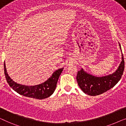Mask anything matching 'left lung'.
<instances>
[{"label":"left lung","instance_id":"1","mask_svg":"<svg viewBox=\"0 0 126 126\" xmlns=\"http://www.w3.org/2000/svg\"><path fill=\"white\" fill-rule=\"evenodd\" d=\"M119 47L122 52V61L117 69L112 74L102 77H97L87 73L83 69L77 72V81L80 89L90 96H97L110 90L119 82L123 75L125 68V61L122 54L121 46Z\"/></svg>","mask_w":126,"mask_h":126}]
</instances>
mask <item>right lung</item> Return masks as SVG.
I'll use <instances>...</instances> for the list:
<instances>
[{
    "mask_svg": "<svg viewBox=\"0 0 126 126\" xmlns=\"http://www.w3.org/2000/svg\"><path fill=\"white\" fill-rule=\"evenodd\" d=\"M63 68L56 70L47 80L38 85H25L15 82L8 75L5 62L4 63V75L7 82L14 91L26 97L36 99H44L50 96L56 89L58 78Z\"/></svg>",
    "mask_w": 126,
    "mask_h": 126,
    "instance_id": "1",
    "label": "right lung"
}]
</instances>
